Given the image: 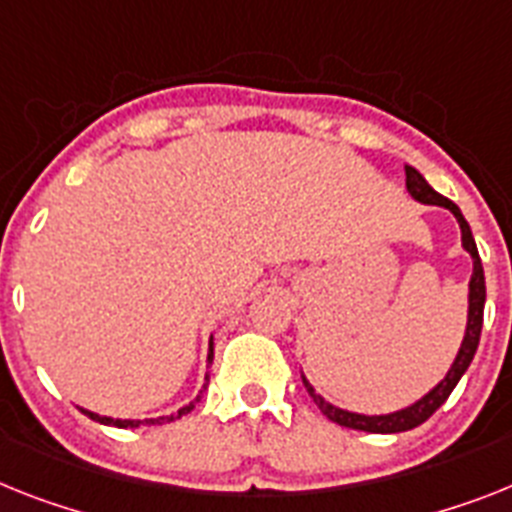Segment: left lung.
<instances>
[{
	"instance_id": "left-lung-1",
	"label": "left lung",
	"mask_w": 512,
	"mask_h": 512,
	"mask_svg": "<svg viewBox=\"0 0 512 512\" xmlns=\"http://www.w3.org/2000/svg\"><path fill=\"white\" fill-rule=\"evenodd\" d=\"M406 190L414 200L424 205H440V208H448L450 213L455 216L458 226H461V242L463 249H466L471 260H474V273H471V281H468V320H466V336L461 341V349L455 354V362L450 364L448 375L442 377L437 382L435 388L429 390L427 395H422L419 401L406 406L401 411H393V414H380V416H367V414H354V411H346V409H338L333 403H328L317 393L312 385L307 382V377L302 375L304 380V388L309 390V395L315 398L317 409L322 414L328 416L330 422L341 424V427H349V429H362V432H375V435H395V432H409V429L419 427L429 419V416L435 414L440 409L442 403L448 401V395L453 393V388L458 385V380L463 377V372L468 369L471 359L476 354V346H479V336H482V322H484V302H487V286H484V268H482V260H479V249H476L474 242V234H471V226L468 221L463 218L461 208L448 200V197H442L440 192H435L432 187L427 184L419 171L414 166H406Z\"/></svg>"
}]
</instances>
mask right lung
I'll return each instance as SVG.
<instances>
[{
	"label": "right lung",
	"instance_id": "right-lung-1",
	"mask_svg": "<svg viewBox=\"0 0 512 512\" xmlns=\"http://www.w3.org/2000/svg\"><path fill=\"white\" fill-rule=\"evenodd\" d=\"M208 362H213V338H210V351H208ZM208 388V375H205V385L203 390ZM203 390H200V395H203ZM200 395H197L195 401H190L187 406H182L179 411H174V414L169 416H158V419H145V422H140V419H111V416H101V414H93V411H85L83 414H88L93 422L98 424H109V427H119V429H127V427H140V424H166V422H174V419H182L184 414H190L192 409H195V403L200 401Z\"/></svg>",
	"mask_w": 512,
	"mask_h": 512
}]
</instances>
